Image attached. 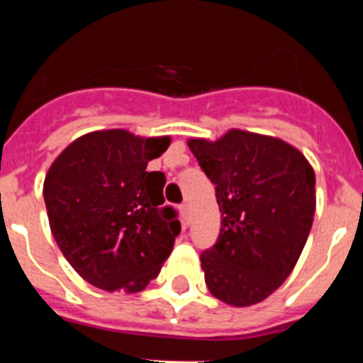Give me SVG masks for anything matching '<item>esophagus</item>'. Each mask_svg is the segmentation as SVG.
Here are the masks:
<instances>
[{
  "label": "esophagus",
  "mask_w": 363,
  "mask_h": 363,
  "mask_svg": "<svg viewBox=\"0 0 363 363\" xmlns=\"http://www.w3.org/2000/svg\"><path fill=\"white\" fill-rule=\"evenodd\" d=\"M179 213H182V216H184L185 221H189V205L187 203L179 205Z\"/></svg>",
  "instance_id": "esophagus-1"
}]
</instances>
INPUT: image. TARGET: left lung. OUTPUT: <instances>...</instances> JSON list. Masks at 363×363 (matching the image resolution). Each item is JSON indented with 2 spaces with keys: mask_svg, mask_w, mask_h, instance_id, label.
<instances>
[{
  "mask_svg": "<svg viewBox=\"0 0 363 363\" xmlns=\"http://www.w3.org/2000/svg\"><path fill=\"white\" fill-rule=\"evenodd\" d=\"M216 185L218 242L200 262L211 294L234 307L265 300L289 277L313 225L314 171L278 138L233 129L216 142L189 140Z\"/></svg>",
  "mask_w": 363,
  "mask_h": 363,
  "instance_id": "8db88e82",
  "label": "left lung"
}]
</instances>
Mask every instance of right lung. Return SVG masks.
I'll return each instance as SVG.
<instances>
[{
    "label": "right lung",
    "mask_w": 363,
    "mask_h": 363,
    "mask_svg": "<svg viewBox=\"0 0 363 363\" xmlns=\"http://www.w3.org/2000/svg\"><path fill=\"white\" fill-rule=\"evenodd\" d=\"M169 145V136L96 130L70 143L45 176L54 240L98 289L143 291L171 255L178 213L163 203V172L147 171Z\"/></svg>",
    "instance_id": "add662e5"
}]
</instances>
